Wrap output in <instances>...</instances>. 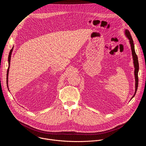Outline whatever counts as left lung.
Masks as SVG:
<instances>
[{
  "label": "left lung",
  "mask_w": 146,
  "mask_h": 146,
  "mask_svg": "<svg viewBox=\"0 0 146 146\" xmlns=\"http://www.w3.org/2000/svg\"><path fill=\"white\" fill-rule=\"evenodd\" d=\"M125 35L127 36V37L129 38V42L131 44V50H132V56H133V64H134V66H135V81H136V83H135V94L133 95V96H132V99L134 97V96L135 95L137 90V87H138V82H139V79H138V72H139V62H138V58L136 54L135 50V46H134V44H133V39L132 38V36L131 35V33L129 32V31L128 30H125Z\"/></svg>",
  "instance_id": "obj_1"
}]
</instances>
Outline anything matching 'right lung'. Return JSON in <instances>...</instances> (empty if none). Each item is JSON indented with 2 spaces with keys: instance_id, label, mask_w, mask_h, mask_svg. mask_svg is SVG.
<instances>
[{
  "instance_id": "add662e5",
  "label": "right lung",
  "mask_w": 146,
  "mask_h": 146,
  "mask_svg": "<svg viewBox=\"0 0 146 146\" xmlns=\"http://www.w3.org/2000/svg\"><path fill=\"white\" fill-rule=\"evenodd\" d=\"M13 50V47L11 48V50H10V52H9V57H8V61H9V67L7 69V84L8 83V74H9V68H10V59H11V53Z\"/></svg>"
}]
</instances>
